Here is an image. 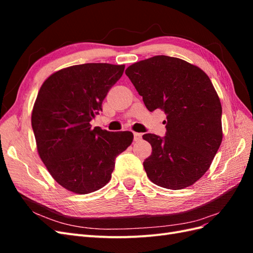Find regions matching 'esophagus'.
Wrapping results in <instances>:
<instances>
[{"label":"esophagus","mask_w":253,"mask_h":253,"mask_svg":"<svg viewBox=\"0 0 253 253\" xmlns=\"http://www.w3.org/2000/svg\"><path fill=\"white\" fill-rule=\"evenodd\" d=\"M142 138L141 133H134V141H140Z\"/></svg>","instance_id":"esophagus-1"}]
</instances>
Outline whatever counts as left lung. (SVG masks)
I'll return each mask as SVG.
<instances>
[{"instance_id":"8db88e82","label":"left lung","mask_w":253,"mask_h":253,"mask_svg":"<svg viewBox=\"0 0 253 253\" xmlns=\"http://www.w3.org/2000/svg\"><path fill=\"white\" fill-rule=\"evenodd\" d=\"M150 112L167 115L166 136L144 134L152 154L143 168L155 185L179 190L193 185L210 168L219 148L221 104L200 67L178 58L155 56L126 71Z\"/></svg>"}]
</instances>
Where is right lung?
<instances>
[{
	"instance_id": "obj_1",
	"label": "right lung",
	"mask_w": 253,
	"mask_h": 253,
	"mask_svg": "<svg viewBox=\"0 0 253 253\" xmlns=\"http://www.w3.org/2000/svg\"><path fill=\"white\" fill-rule=\"evenodd\" d=\"M125 65L86 63L56 72L37 96L32 126L38 153L59 185L78 194L101 189L115 159L133 141V133L91 128L110 88Z\"/></svg>"
}]
</instances>
